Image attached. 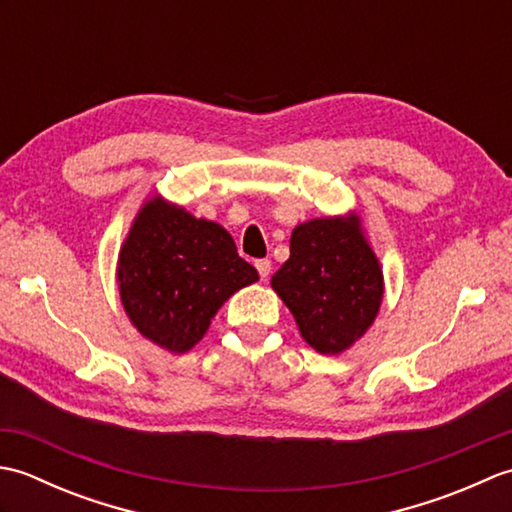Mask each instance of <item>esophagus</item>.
Returning <instances> with one entry per match:
<instances>
[{
    "instance_id": "esophagus-1",
    "label": "esophagus",
    "mask_w": 512,
    "mask_h": 512,
    "mask_svg": "<svg viewBox=\"0 0 512 512\" xmlns=\"http://www.w3.org/2000/svg\"><path fill=\"white\" fill-rule=\"evenodd\" d=\"M270 259H257L255 262V268H257V273H259V277L262 279H268V275H270Z\"/></svg>"
}]
</instances>
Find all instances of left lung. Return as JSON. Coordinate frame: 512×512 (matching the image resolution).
Masks as SVG:
<instances>
[{"label":"left lung","instance_id":"left-lung-1","mask_svg":"<svg viewBox=\"0 0 512 512\" xmlns=\"http://www.w3.org/2000/svg\"><path fill=\"white\" fill-rule=\"evenodd\" d=\"M270 286L321 354H341L374 323L383 301V270L358 215L314 217L295 226L290 257Z\"/></svg>","mask_w":512,"mask_h":512}]
</instances>
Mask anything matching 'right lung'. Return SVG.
I'll list each match as a JSON object with an SVG mask.
<instances>
[{
  "instance_id": "1",
  "label": "right lung",
  "mask_w": 512,
  "mask_h": 512,
  "mask_svg": "<svg viewBox=\"0 0 512 512\" xmlns=\"http://www.w3.org/2000/svg\"><path fill=\"white\" fill-rule=\"evenodd\" d=\"M116 279L134 328L162 350L184 354L224 301L259 275L237 255L226 228L154 195L129 228Z\"/></svg>"
}]
</instances>
